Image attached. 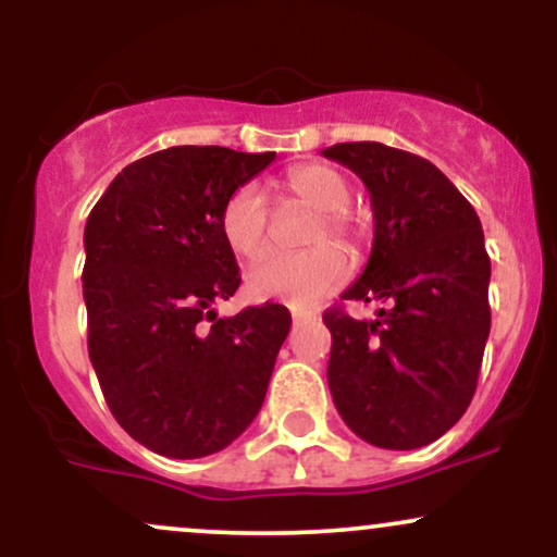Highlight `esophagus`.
Segmentation results:
<instances>
[{
    "instance_id": "esophagus-1",
    "label": "esophagus",
    "mask_w": 557,
    "mask_h": 557,
    "mask_svg": "<svg viewBox=\"0 0 557 557\" xmlns=\"http://www.w3.org/2000/svg\"><path fill=\"white\" fill-rule=\"evenodd\" d=\"M306 319H311V317H309V314H304V311H293V322H296V324L306 322Z\"/></svg>"
}]
</instances>
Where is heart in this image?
<instances>
[{"mask_svg": "<svg viewBox=\"0 0 557 557\" xmlns=\"http://www.w3.org/2000/svg\"><path fill=\"white\" fill-rule=\"evenodd\" d=\"M280 188L317 209L309 243L315 246L322 242L323 246L306 253H267L257 259L246 270V293L253 300H287L296 309H309L348 277V257L324 240L332 238L343 246L359 243L361 230L345 209L354 188L341 170L324 162L296 164L280 177ZM267 220H270V207L264 194L251 183L240 185L222 207V238L238 257H259L267 246Z\"/></svg>", "mask_w": 557, "mask_h": 557, "instance_id": "obj_1", "label": "heart"}]
</instances>
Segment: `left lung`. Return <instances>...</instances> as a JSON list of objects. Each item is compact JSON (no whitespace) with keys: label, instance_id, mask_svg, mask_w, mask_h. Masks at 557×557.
Listing matches in <instances>:
<instances>
[{"label":"left lung","instance_id":"8db88e82","mask_svg":"<svg viewBox=\"0 0 557 557\" xmlns=\"http://www.w3.org/2000/svg\"><path fill=\"white\" fill-rule=\"evenodd\" d=\"M369 188L374 246L341 298L380 300L376 319L324 311L327 382L345 424L387 450L430 445L474 398L490 335V257L461 190L411 151L376 140L322 151Z\"/></svg>","mask_w":557,"mask_h":557}]
</instances>
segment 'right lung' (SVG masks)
Instances as JSON below:
<instances>
[{
	"instance_id": "right-lung-1",
	"label": "right lung",
	"mask_w": 557,
	"mask_h": 557,
	"mask_svg": "<svg viewBox=\"0 0 557 557\" xmlns=\"http://www.w3.org/2000/svg\"><path fill=\"white\" fill-rule=\"evenodd\" d=\"M272 159L172 146L127 164L88 214V356L112 417L159 456H212L264 403L290 311L220 319L214 304L240 285L222 207Z\"/></svg>"
}]
</instances>
